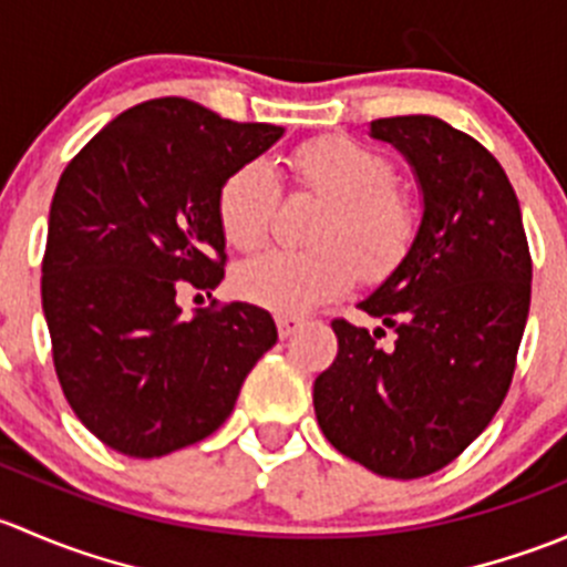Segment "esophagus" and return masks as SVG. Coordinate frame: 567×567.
<instances>
[{"mask_svg":"<svg viewBox=\"0 0 567 567\" xmlns=\"http://www.w3.org/2000/svg\"><path fill=\"white\" fill-rule=\"evenodd\" d=\"M277 329H279V337H282V340H288V337H293L296 331L301 329V318L279 316V318H277Z\"/></svg>","mask_w":567,"mask_h":567,"instance_id":"1","label":"esophagus"}]
</instances>
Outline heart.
Segmentation results:
<instances>
[{
  "label": "heart",
  "instance_id": "heart-1",
  "mask_svg": "<svg viewBox=\"0 0 567 567\" xmlns=\"http://www.w3.org/2000/svg\"><path fill=\"white\" fill-rule=\"evenodd\" d=\"M296 192L326 203L312 241L316 249H274L238 266V296L282 316H305L346 293L357 274L368 282L392 277L420 238V199L394 181L390 158L353 136L331 134L305 142L285 158ZM279 208V181L266 162L238 164L221 181L216 216L233 249L268 241Z\"/></svg>",
  "mask_w": 567,
  "mask_h": 567
}]
</instances>
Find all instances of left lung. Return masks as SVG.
<instances>
[{"mask_svg": "<svg viewBox=\"0 0 567 567\" xmlns=\"http://www.w3.org/2000/svg\"><path fill=\"white\" fill-rule=\"evenodd\" d=\"M375 140L405 153L425 194L420 238L359 310L385 329L331 320L337 359L312 403L331 447L370 472L416 480L453 463L488 427L516 373L532 255L516 192L474 136L431 114L379 117Z\"/></svg>", "mask_w": 567, "mask_h": 567, "instance_id": "1", "label": "left lung"}]
</instances>
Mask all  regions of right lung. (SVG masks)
Wrapping results in <instances>:
<instances>
[{
  "label": "right lung",
  "instance_id": "right-lung-1",
  "mask_svg": "<svg viewBox=\"0 0 567 567\" xmlns=\"http://www.w3.org/2000/svg\"><path fill=\"white\" fill-rule=\"evenodd\" d=\"M282 136L186 99L125 109L65 167L43 251L56 381L93 436L131 458L203 442L230 416L244 379L277 342L251 305L183 318V288L225 279L221 181Z\"/></svg>",
  "mask_w": 567,
  "mask_h": 567
}]
</instances>
